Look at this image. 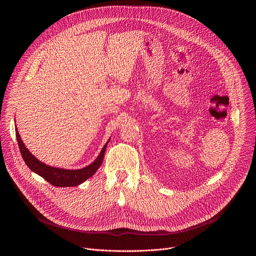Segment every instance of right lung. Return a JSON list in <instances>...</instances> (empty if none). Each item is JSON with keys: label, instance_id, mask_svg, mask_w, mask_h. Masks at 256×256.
<instances>
[{"label": "right lung", "instance_id": "1", "mask_svg": "<svg viewBox=\"0 0 256 256\" xmlns=\"http://www.w3.org/2000/svg\"><path fill=\"white\" fill-rule=\"evenodd\" d=\"M16 138L18 142V146L20 149V153L22 155V158L26 165L36 174L40 175L42 178H44L48 184L52 186H58V188H70V186H77L88 178H90L100 167L103 161L104 153L106 150V146L108 142L104 144L103 149L101 150L100 154L98 155L97 159L90 164L89 166L78 169V170H68V169H62V168H56L48 165H46L44 163L40 162L38 159H36L25 147L23 144L18 130L16 128Z\"/></svg>", "mask_w": 256, "mask_h": 256}]
</instances>
